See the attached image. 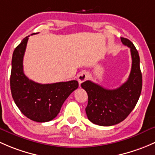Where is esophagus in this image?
<instances>
[{"label": "esophagus", "instance_id": "34e87169", "mask_svg": "<svg viewBox=\"0 0 155 155\" xmlns=\"http://www.w3.org/2000/svg\"><path fill=\"white\" fill-rule=\"evenodd\" d=\"M87 74L84 71H82V72L80 73L78 76V82L79 84H82L83 82L87 81Z\"/></svg>", "mask_w": 155, "mask_h": 155}]
</instances>
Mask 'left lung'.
<instances>
[{
    "label": "left lung",
    "instance_id": "8db88e82",
    "mask_svg": "<svg viewBox=\"0 0 155 155\" xmlns=\"http://www.w3.org/2000/svg\"><path fill=\"white\" fill-rule=\"evenodd\" d=\"M122 44L130 48L132 66L128 79L119 88L107 89L87 81L81 84L88 95L86 113L92 123L111 126L122 122L136 106L143 86L140 56L129 39L121 37Z\"/></svg>",
    "mask_w": 155,
    "mask_h": 155
}]
</instances>
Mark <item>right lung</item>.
<instances>
[{
  "instance_id": "1",
  "label": "right lung",
  "mask_w": 155,
  "mask_h": 155,
  "mask_svg": "<svg viewBox=\"0 0 155 155\" xmlns=\"http://www.w3.org/2000/svg\"><path fill=\"white\" fill-rule=\"evenodd\" d=\"M29 36L21 42L12 54V96L21 112L28 119L37 122H49L60 113L66 98L78 87V82L70 81L41 84L27 77L23 71V58Z\"/></svg>"
}]
</instances>
